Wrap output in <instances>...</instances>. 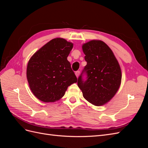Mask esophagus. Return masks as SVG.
<instances>
[{
	"instance_id": "obj_1",
	"label": "esophagus",
	"mask_w": 148,
	"mask_h": 148,
	"mask_svg": "<svg viewBox=\"0 0 148 148\" xmlns=\"http://www.w3.org/2000/svg\"><path fill=\"white\" fill-rule=\"evenodd\" d=\"M75 75H76V76H77V77L78 78L79 77V71H76Z\"/></svg>"
}]
</instances>
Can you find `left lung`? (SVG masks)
Wrapping results in <instances>:
<instances>
[{"label": "left lung", "instance_id": "left-lung-1", "mask_svg": "<svg viewBox=\"0 0 148 148\" xmlns=\"http://www.w3.org/2000/svg\"><path fill=\"white\" fill-rule=\"evenodd\" d=\"M82 48L87 65L78 78V86L85 99L95 106H102L114 96L120 87V65L112 51L103 41L92 40L83 44Z\"/></svg>", "mask_w": 148, "mask_h": 148}]
</instances>
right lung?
<instances>
[{
  "instance_id": "add662e5",
  "label": "right lung",
  "mask_w": 148,
  "mask_h": 148,
  "mask_svg": "<svg viewBox=\"0 0 148 148\" xmlns=\"http://www.w3.org/2000/svg\"><path fill=\"white\" fill-rule=\"evenodd\" d=\"M73 46L64 39L55 38L31 57L26 77L31 91L38 99L55 102L64 96L67 88L77 82L67 60Z\"/></svg>"
}]
</instances>
